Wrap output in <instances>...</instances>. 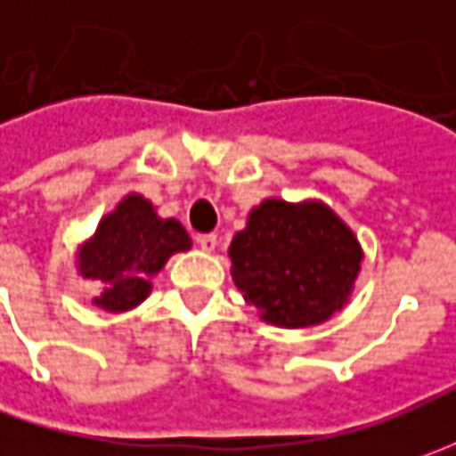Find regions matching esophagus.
<instances>
[{"instance_id": "1", "label": "esophagus", "mask_w": 456, "mask_h": 456, "mask_svg": "<svg viewBox=\"0 0 456 456\" xmlns=\"http://www.w3.org/2000/svg\"><path fill=\"white\" fill-rule=\"evenodd\" d=\"M198 246H200L202 251L213 254V251L218 248V236H216V233H205V236H198Z\"/></svg>"}]
</instances>
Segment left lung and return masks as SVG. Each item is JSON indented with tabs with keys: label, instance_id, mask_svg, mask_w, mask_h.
<instances>
[{
	"label": "left lung",
	"instance_id": "left-lung-1",
	"mask_svg": "<svg viewBox=\"0 0 456 456\" xmlns=\"http://www.w3.org/2000/svg\"><path fill=\"white\" fill-rule=\"evenodd\" d=\"M231 273L243 299L276 327H312L347 305L362 248L324 202L269 198L231 240Z\"/></svg>",
	"mask_w": 456,
	"mask_h": 456
}]
</instances>
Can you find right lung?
<instances>
[{
	"instance_id": "obj_1",
	"label": "right lung",
	"mask_w": 456,
	"mask_h": 456,
	"mask_svg": "<svg viewBox=\"0 0 456 456\" xmlns=\"http://www.w3.org/2000/svg\"><path fill=\"white\" fill-rule=\"evenodd\" d=\"M190 246L180 220L159 218L147 198L126 195L98 223L94 238L80 246L76 266L83 279L103 284L94 305L106 312H129L150 297V279L162 272L167 258Z\"/></svg>"
}]
</instances>
